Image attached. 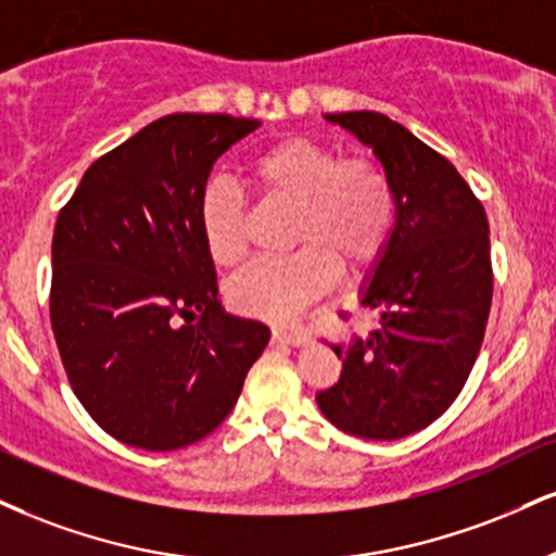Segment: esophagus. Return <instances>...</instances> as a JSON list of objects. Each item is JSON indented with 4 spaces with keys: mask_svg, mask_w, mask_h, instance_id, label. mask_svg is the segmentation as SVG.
I'll use <instances>...</instances> for the list:
<instances>
[{
    "mask_svg": "<svg viewBox=\"0 0 556 556\" xmlns=\"http://www.w3.org/2000/svg\"><path fill=\"white\" fill-rule=\"evenodd\" d=\"M274 342L290 344V346H303L307 342V333L300 324H277L271 329Z\"/></svg>",
    "mask_w": 556,
    "mask_h": 556,
    "instance_id": "esophagus-1",
    "label": "esophagus"
}]
</instances>
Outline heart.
<instances>
[{"label": "heart", "instance_id": "obj_1", "mask_svg": "<svg viewBox=\"0 0 556 556\" xmlns=\"http://www.w3.org/2000/svg\"><path fill=\"white\" fill-rule=\"evenodd\" d=\"M249 180L258 197L295 206L290 243L279 258H264L238 274L227 298L240 313L264 318L290 316L337 277L339 264L365 269L386 251L396 202L391 180L367 157H344L337 147L287 137L251 157ZM199 225L210 256L223 266L243 261L245 206L223 184L206 186Z\"/></svg>", "mask_w": 556, "mask_h": 556}]
</instances>
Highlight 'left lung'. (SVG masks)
I'll list each match as a JSON object with an SVG mask.
<instances>
[{
	"instance_id": "8db88e82",
	"label": "left lung",
	"mask_w": 556,
	"mask_h": 556,
	"mask_svg": "<svg viewBox=\"0 0 556 556\" xmlns=\"http://www.w3.org/2000/svg\"><path fill=\"white\" fill-rule=\"evenodd\" d=\"M372 147L396 202V225L363 305L378 329L331 346L342 378L316 401L339 430L399 440L432 425L469 378L492 305L490 225L484 206L447 160L376 111L329 113Z\"/></svg>"
}]
</instances>
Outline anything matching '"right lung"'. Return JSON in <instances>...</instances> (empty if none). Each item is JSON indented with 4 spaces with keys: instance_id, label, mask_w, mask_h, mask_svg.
Segmentation results:
<instances>
[{
    "instance_id": "right-lung-1",
    "label": "right lung",
    "mask_w": 556,
    "mask_h": 556,
    "mask_svg": "<svg viewBox=\"0 0 556 556\" xmlns=\"http://www.w3.org/2000/svg\"><path fill=\"white\" fill-rule=\"evenodd\" d=\"M170 113L85 170L51 243V329L72 391L105 432L178 451L223 425L269 344L223 311L199 204L214 160L256 129Z\"/></svg>"
}]
</instances>
